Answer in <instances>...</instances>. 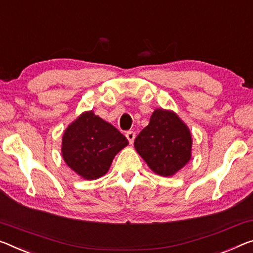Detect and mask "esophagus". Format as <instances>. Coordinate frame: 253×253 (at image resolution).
Masks as SVG:
<instances>
[{
	"label": "esophagus",
	"mask_w": 253,
	"mask_h": 253,
	"mask_svg": "<svg viewBox=\"0 0 253 253\" xmlns=\"http://www.w3.org/2000/svg\"><path fill=\"white\" fill-rule=\"evenodd\" d=\"M135 136H136V134H135V131H127L126 133V137H127V139H128V142H129V144H133L134 143V139H135Z\"/></svg>",
	"instance_id": "34e87169"
}]
</instances>
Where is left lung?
<instances>
[{
    "label": "left lung",
    "mask_w": 253,
    "mask_h": 253,
    "mask_svg": "<svg viewBox=\"0 0 253 253\" xmlns=\"http://www.w3.org/2000/svg\"><path fill=\"white\" fill-rule=\"evenodd\" d=\"M134 146L154 173L172 177L190 161L191 133L174 111L158 108Z\"/></svg>",
    "instance_id": "1"
}]
</instances>
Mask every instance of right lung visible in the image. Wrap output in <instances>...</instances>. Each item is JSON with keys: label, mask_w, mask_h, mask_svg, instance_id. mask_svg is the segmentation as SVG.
<instances>
[{"label": "right lung", "mask_w": 253, "mask_h": 253, "mask_svg": "<svg viewBox=\"0 0 253 253\" xmlns=\"http://www.w3.org/2000/svg\"><path fill=\"white\" fill-rule=\"evenodd\" d=\"M127 145V138L117 128L90 110L82 112L64 131L62 156L80 177L95 180L107 173L116 154Z\"/></svg>", "instance_id": "obj_1"}]
</instances>
